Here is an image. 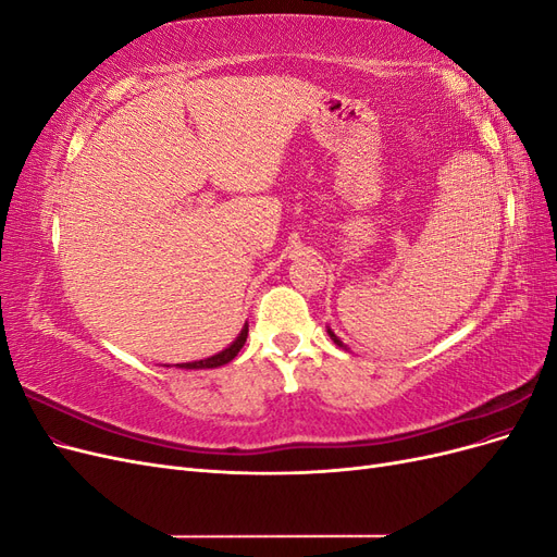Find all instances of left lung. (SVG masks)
Wrapping results in <instances>:
<instances>
[{"mask_svg": "<svg viewBox=\"0 0 557 557\" xmlns=\"http://www.w3.org/2000/svg\"><path fill=\"white\" fill-rule=\"evenodd\" d=\"M327 334H330V339H332V342H334L336 346H339V348H344V350H350V348H348V346H346V344H344V342L339 339V336H336V334H334V332H332L330 327H327Z\"/></svg>", "mask_w": 557, "mask_h": 557, "instance_id": "left-lung-1", "label": "left lung"}]
</instances>
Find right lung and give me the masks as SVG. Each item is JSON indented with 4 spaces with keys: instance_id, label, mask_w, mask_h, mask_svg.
Returning <instances> with one entry per match:
<instances>
[{
    "instance_id": "1",
    "label": "right lung",
    "mask_w": 557,
    "mask_h": 557,
    "mask_svg": "<svg viewBox=\"0 0 557 557\" xmlns=\"http://www.w3.org/2000/svg\"><path fill=\"white\" fill-rule=\"evenodd\" d=\"M246 336H248V323L242 327L239 336L234 339L227 348H223L221 352H215V356L211 358H205V360H195V362H183V364H176L178 369H215V367H223L227 362H232L234 358H237V352L244 348L246 344Z\"/></svg>"
}]
</instances>
